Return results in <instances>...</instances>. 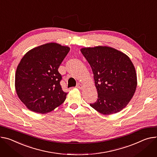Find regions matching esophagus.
<instances>
[{"mask_svg": "<svg viewBox=\"0 0 157 157\" xmlns=\"http://www.w3.org/2000/svg\"><path fill=\"white\" fill-rule=\"evenodd\" d=\"M76 87H77L78 88L80 89V90L82 89V88H83V86H82V85L81 84H80V83H78V84H77V86H76Z\"/></svg>", "mask_w": 157, "mask_h": 157, "instance_id": "34e87169", "label": "esophagus"}]
</instances>
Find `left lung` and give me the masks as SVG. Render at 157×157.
I'll return each instance as SVG.
<instances>
[{"label": "left lung", "mask_w": 157, "mask_h": 157, "mask_svg": "<svg viewBox=\"0 0 157 157\" xmlns=\"http://www.w3.org/2000/svg\"><path fill=\"white\" fill-rule=\"evenodd\" d=\"M81 52L91 67L98 99L90 106L103 115L121 111L137 86L135 68L123 52L108 46L84 48Z\"/></svg>", "instance_id": "obj_1"}]
</instances>
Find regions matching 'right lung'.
Listing matches in <instances>:
<instances>
[{"instance_id": "add662e5", "label": "right lung", "mask_w": 157, "mask_h": 157, "mask_svg": "<svg viewBox=\"0 0 157 157\" xmlns=\"http://www.w3.org/2000/svg\"><path fill=\"white\" fill-rule=\"evenodd\" d=\"M70 50L55 42L28 51L16 72L15 87L21 101L32 111L47 113L60 106L66 98L58 68Z\"/></svg>"}]
</instances>
